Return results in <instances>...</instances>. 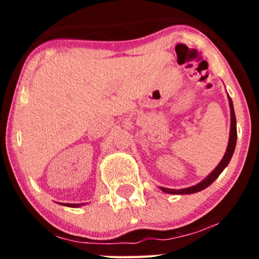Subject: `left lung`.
Instances as JSON below:
<instances>
[{
    "instance_id": "8db88e82",
    "label": "left lung",
    "mask_w": 259,
    "mask_h": 259,
    "mask_svg": "<svg viewBox=\"0 0 259 259\" xmlns=\"http://www.w3.org/2000/svg\"><path fill=\"white\" fill-rule=\"evenodd\" d=\"M229 105H230V114H231V124H230V138H229V144H228V148L227 152H225L224 157L221 160L217 168L212 171L208 177L204 179L203 181H201L200 184L197 185L187 187V189H181V190H175V189H167V187H160V190L167 194H175V195H186V194H195V192L201 191V190L206 189L207 186H209L210 184L214 181L217 178L221 175V173L224 170V168L227 167L228 163L230 162L231 157H233L235 146H236V136H237V132H236V118H235V112H234V107H233V101H231L230 97H229Z\"/></svg>"
}]
</instances>
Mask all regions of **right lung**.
Wrapping results in <instances>:
<instances>
[{"label":"right lung","instance_id":"1","mask_svg":"<svg viewBox=\"0 0 259 259\" xmlns=\"http://www.w3.org/2000/svg\"><path fill=\"white\" fill-rule=\"evenodd\" d=\"M82 204V203H81ZM64 206H68V207H79L80 206V203H65Z\"/></svg>","mask_w":259,"mask_h":259}]
</instances>
